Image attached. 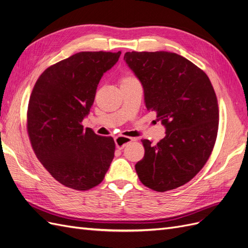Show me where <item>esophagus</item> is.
<instances>
[{
	"label": "esophagus",
	"instance_id": "34e87169",
	"mask_svg": "<svg viewBox=\"0 0 248 248\" xmlns=\"http://www.w3.org/2000/svg\"><path fill=\"white\" fill-rule=\"evenodd\" d=\"M133 140H134L133 138H130V137H124V136H118V137H116V138L114 139L116 148H118V149L124 148L125 146H126V144H129Z\"/></svg>",
	"mask_w": 248,
	"mask_h": 248
}]
</instances>
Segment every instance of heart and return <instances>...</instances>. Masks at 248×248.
Wrapping results in <instances>:
<instances>
[{"label": "heart", "mask_w": 248, "mask_h": 248, "mask_svg": "<svg viewBox=\"0 0 248 248\" xmlns=\"http://www.w3.org/2000/svg\"><path fill=\"white\" fill-rule=\"evenodd\" d=\"M134 80H137V79L135 78L131 77V76H125L122 79V84H123V82H130V81H134Z\"/></svg>", "instance_id": "heart-1"}]
</instances>
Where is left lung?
Here are the masks:
<instances>
[{
  "instance_id": "obj_1",
  "label": "left lung",
  "mask_w": 248,
  "mask_h": 248,
  "mask_svg": "<svg viewBox=\"0 0 248 248\" xmlns=\"http://www.w3.org/2000/svg\"><path fill=\"white\" fill-rule=\"evenodd\" d=\"M124 60L144 89L145 105L156 111L166 137L142 140L145 154L135 169L143 184L164 192L185 185L204 167L218 129L217 100L203 70L170 52H126Z\"/></svg>"
}]
</instances>
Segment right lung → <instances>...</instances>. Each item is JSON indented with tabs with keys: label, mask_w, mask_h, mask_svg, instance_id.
Listing matches in <instances>:
<instances>
[{
	"label": "right lung",
	"mask_w": 248,
	"mask_h": 248,
	"mask_svg": "<svg viewBox=\"0 0 248 248\" xmlns=\"http://www.w3.org/2000/svg\"><path fill=\"white\" fill-rule=\"evenodd\" d=\"M122 52H79L46 69L27 108V133L44 168L60 184L86 191L103 181L114 157L111 137L81 124L101 78Z\"/></svg>",
	"instance_id": "obj_1"
}]
</instances>
